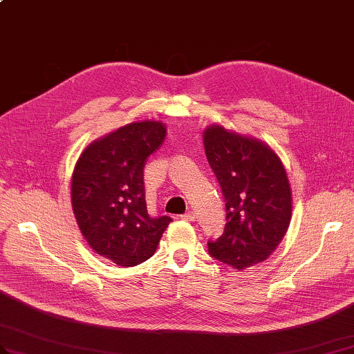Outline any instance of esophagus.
Returning <instances> with one entry per match:
<instances>
[{
	"mask_svg": "<svg viewBox=\"0 0 354 354\" xmlns=\"http://www.w3.org/2000/svg\"><path fill=\"white\" fill-rule=\"evenodd\" d=\"M182 219L189 221V222H194V221H195V213H194V212H187V213L183 214Z\"/></svg>",
	"mask_w": 354,
	"mask_h": 354,
	"instance_id": "obj_1",
	"label": "esophagus"
}]
</instances>
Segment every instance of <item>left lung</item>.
<instances>
[{
  "label": "left lung",
  "mask_w": 354,
  "mask_h": 354,
  "mask_svg": "<svg viewBox=\"0 0 354 354\" xmlns=\"http://www.w3.org/2000/svg\"><path fill=\"white\" fill-rule=\"evenodd\" d=\"M207 160L227 207L223 234L209 254L234 270L266 261L291 221V187L279 156L252 136L212 124L203 133Z\"/></svg>",
  "instance_id": "left-lung-1"
}]
</instances>
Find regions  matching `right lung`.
<instances>
[{
	"label": "right lung",
	"instance_id": "right-lung-1",
	"mask_svg": "<svg viewBox=\"0 0 354 354\" xmlns=\"http://www.w3.org/2000/svg\"><path fill=\"white\" fill-rule=\"evenodd\" d=\"M156 120L129 123L81 153L72 174L73 214L84 239L100 257L132 267L156 252L171 218H151L144 189V167L165 141Z\"/></svg>",
	"mask_w": 354,
	"mask_h": 354
}]
</instances>
